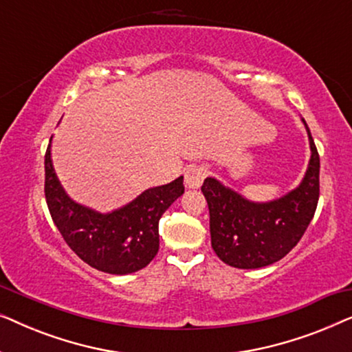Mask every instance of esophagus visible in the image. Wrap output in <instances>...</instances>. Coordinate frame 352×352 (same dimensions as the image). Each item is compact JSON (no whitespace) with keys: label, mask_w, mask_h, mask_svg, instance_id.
Instances as JSON below:
<instances>
[{"label":"esophagus","mask_w":352,"mask_h":352,"mask_svg":"<svg viewBox=\"0 0 352 352\" xmlns=\"http://www.w3.org/2000/svg\"><path fill=\"white\" fill-rule=\"evenodd\" d=\"M206 176V168L205 166H200V165H192L186 170L184 173V182H186V187H189V189H199L201 186V182H204Z\"/></svg>","instance_id":"obj_1"}]
</instances>
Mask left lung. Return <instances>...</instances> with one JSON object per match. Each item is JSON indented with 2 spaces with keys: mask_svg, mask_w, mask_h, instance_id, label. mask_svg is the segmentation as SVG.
<instances>
[{
  "mask_svg": "<svg viewBox=\"0 0 352 352\" xmlns=\"http://www.w3.org/2000/svg\"><path fill=\"white\" fill-rule=\"evenodd\" d=\"M311 158L300 184L269 201H253L206 177L201 186L210 210L211 247L221 261L239 269H258L282 259L300 242L319 201L320 160L311 131Z\"/></svg>",
  "mask_w": 352,
  "mask_h": 352,
  "instance_id": "1",
  "label": "left lung"
}]
</instances>
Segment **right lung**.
<instances>
[{"instance_id":"add662e5","label":"right lung","mask_w":352,"mask_h":352,"mask_svg":"<svg viewBox=\"0 0 352 352\" xmlns=\"http://www.w3.org/2000/svg\"><path fill=\"white\" fill-rule=\"evenodd\" d=\"M51 147L52 136L45 155V195L51 218L67 245L98 271L124 276L146 267L160 247V218L184 194V177L151 187L129 204L99 213L67 195L52 166Z\"/></svg>"}]
</instances>
